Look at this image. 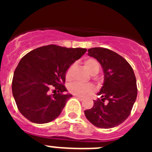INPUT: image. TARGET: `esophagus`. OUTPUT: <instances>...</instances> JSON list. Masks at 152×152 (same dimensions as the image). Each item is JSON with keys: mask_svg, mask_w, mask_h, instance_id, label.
Here are the masks:
<instances>
[{"mask_svg": "<svg viewBox=\"0 0 152 152\" xmlns=\"http://www.w3.org/2000/svg\"><path fill=\"white\" fill-rule=\"evenodd\" d=\"M76 96V97H77V99H79V100H84V98H83L82 96H77V95H76V96Z\"/></svg>", "mask_w": 152, "mask_h": 152, "instance_id": "esophagus-1", "label": "esophagus"}]
</instances>
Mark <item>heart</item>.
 Instances as JSON below:
<instances>
[{"label":"heart","mask_w":152,"mask_h":152,"mask_svg":"<svg viewBox=\"0 0 152 152\" xmlns=\"http://www.w3.org/2000/svg\"><path fill=\"white\" fill-rule=\"evenodd\" d=\"M84 67L85 69L89 72L91 75H96L100 70V65L96 59L89 58L84 61ZM74 65L72 64L68 67L65 72V79L67 80H71L72 79V74H73ZM70 93H72L73 94L77 95V96H85L92 94L94 91V87L91 84H81L78 83H73L70 84L68 87Z\"/></svg>","instance_id":"heart-1"}]
</instances>
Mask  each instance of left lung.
I'll use <instances>...</instances> for the list:
<instances>
[{"mask_svg": "<svg viewBox=\"0 0 152 152\" xmlns=\"http://www.w3.org/2000/svg\"><path fill=\"white\" fill-rule=\"evenodd\" d=\"M88 56L96 58L104 73V82L94 100V107L86 110L87 119L98 128L119 126L130 115L137 97L136 78L133 69L124 58L105 48H91Z\"/></svg>", "mask_w": 152, "mask_h": 152, "instance_id": "left-lung-1", "label": "left lung"}]
</instances>
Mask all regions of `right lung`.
I'll use <instances>...</instances> for the list:
<instances>
[{
	"label": "right lung",
	"mask_w": 152,
	"mask_h": 152,
	"mask_svg": "<svg viewBox=\"0 0 152 152\" xmlns=\"http://www.w3.org/2000/svg\"><path fill=\"white\" fill-rule=\"evenodd\" d=\"M87 51L56 45L42 46L24 56L19 62L12 80V92L17 108L32 123L42 124L61 114L72 94L64 84L70 65ZM50 89L53 95H49Z\"/></svg>",
	"instance_id": "add662e5"
}]
</instances>
